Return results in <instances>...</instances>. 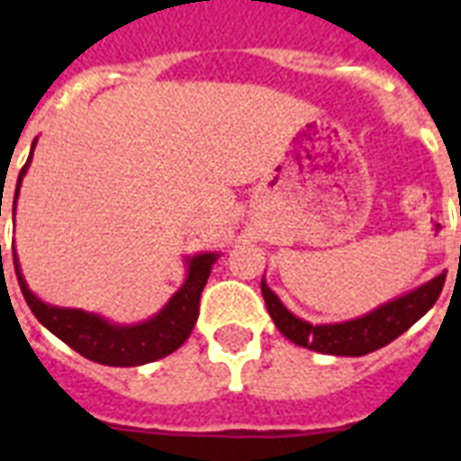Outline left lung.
<instances>
[{"instance_id":"1","label":"left lung","mask_w":461,"mask_h":461,"mask_svg":"<svg viewBox=\"0 0 461 461\" xmlns=\"http://www.w3.org/2000/svg\"><path fill=\"white\" fill-rule=\"evenodd\" d=\"M445 287V275H438L429 285L409 292V294L375 308L373 313L357 318L349 322H335V325H311V322L296 318L282 306L277 296L267 289L266 282H260V292L266 299L267 313L273 318L282 335L292 339L299 347L321 351V354H335V357H364L368 351L385 347L393 339L407 332L433 303Z\"/></svg>"}]
</instances>
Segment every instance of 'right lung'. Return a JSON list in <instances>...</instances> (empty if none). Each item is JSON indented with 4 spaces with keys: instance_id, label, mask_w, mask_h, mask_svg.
<instances>
[{
    "instance_id": "add662e5",
    "label": "right lung",
    "mask_w": 461,
    "mask_h": 461,
    "mask_svg": "<svg viewBox=\"0 0 461 461\" xmlns=\"http://www.w3.org/2000/svg\"><path fill=\"white\" fill-rule=\"evenodd\" d=\"M31 165V158L18 174L16 195L21 188L25 169ZM16 195H14V210H16ZM2 215V212H0ZM2 249V246H0ZM217 260L215 253H201L188 263L186 285L172 296L153 321L143 325H131V328H119L110 325L97 315L83 313L76 308H57L47 306L31 294L25 287L23 275L18 270L16 253H14V267H16L18 287L23 292V299L32 315L45 325L52 335H57L61 342H67L81 357L97 361L104 366H140L150 364L155 358H162L172 354L186 342L191 335L195 321H198V306H201V292L210 277V267Z\"/></svg>"
}]
</instances>
